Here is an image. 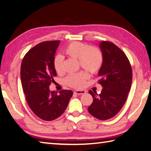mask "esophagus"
Returning a JSON list of instances; mask_svg holds the SVG:
<instances>
[{
    "mask_svg": "<svg viewBox=\"0 0 151 151\" xmlns=\"http://www.w3.org/2000/svg\"><path fill=\"white\" fill-rule=\"evenodd\" d=\"M74 93L76 94H78V95H82V94L86 93L85 90H75L74 91Z\"/></svg>",
    "mask_w": 151,
    "mask_h": 151,
    "instance_id": "1",
    "label": "esophagus"
}]
</instances>
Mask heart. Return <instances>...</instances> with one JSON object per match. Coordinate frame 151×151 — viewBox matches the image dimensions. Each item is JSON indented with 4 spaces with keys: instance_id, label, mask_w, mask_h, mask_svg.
<instances>
[{
    "instance_id": "b5f03b06",
    "label": "heart",
    "mask_w": 151,
    "mask_h": 151,
    "mask_svg": "<svg viewBox=\"0 0 151 151\" xmlns=\"http://www.w3.org/2000/svg\"><path fill=\"white\" fill-rule=\"evenodd\" d=\"M64 52L69 57L78 58L79 65L91 73H97L103 65V54L96 47L88 46L86 44L75 41L68 44L64 49ZM63 58L61 55L55 56L54 67L58 74L63 73ZM88 76L87 73L80 72L70 74L65 81L70 86L81 88L84 86Z\"/></svg>"
}]
</instances>
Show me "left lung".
<instances>
[{"mask_svg": "<svg viewBox=\"0 0 151 151\" xmlns=\"http://www.w3.org/2000/svg\"><path fill=\"white\" fill-rule=\"evenodd\" d=\"M99 47L103 63L98 76L101 93L89 91L93 102L88 112L96 119L105 120L114 116L124 105L131 88L132 69L125 53L113 42L103 41Z\"/></svg>", "mask_w": 151, "mask_h": 151, "instance_id": "1", "label": "left lung"}]
</instances>
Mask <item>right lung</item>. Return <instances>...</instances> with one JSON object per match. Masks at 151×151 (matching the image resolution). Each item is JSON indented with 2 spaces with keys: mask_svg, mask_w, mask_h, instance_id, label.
Returning a JSON list of instances; mask_svg holds the SVG:
<instances>
[{
  "mask_svg": "<svg viewBox=\"0 0 151 151\" xmlns=\"http://www.w3.org/2000/svg\"><path fill=\"white\" fill-rule=\"evenodd\" d=\"M60 40L45 41L34 46L25 55L21 65V81L26 101L32 111L43 120H54L64 113L73 96L71 90L58 94L50 85L57 73L54 59Z\"/></svg>",
  "mask_w": 151,
  "mask_h": 151,
  "instance_id": "add662e5",
  "label": "right lung"
}]
</instances>
